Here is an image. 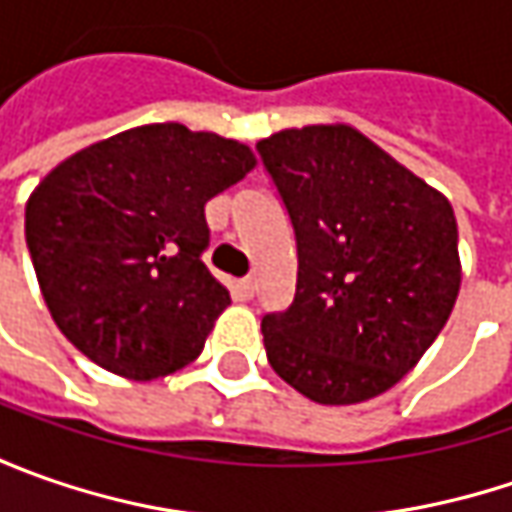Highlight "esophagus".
<instances>
[{"mask_svg":"<svg viewBox=\"0 0 512 512\" xmlns=\"http://www.w3.org/2000/svg\"><path fill=\"white\" fill-rule=\"evenodd\" d=\"M233 293H236V299H239V302H250V299H253V293H256L253 279H239L236 287H233Z\"/></svg>","mask_w":512,"mask_h":512,"instance_id":"34e87169","label":"esophagus"}]
</instances>
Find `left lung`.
Masks as SVG:
<instances>
[{"label": "left lung", "instance_id": "obj_1", "mask_svg": "<svg viewBox=\"0 0 512 512\" xmlns=\"http://www.w3.org/2000/svg\"><path fill=\"white\" fill-rule=\"evenodd\" d=\"M296 236V296L262 319L270 367L319 404L373 399L436 342L456 305L459 227L439 190L347 125L262 139Z\"/></svg>", "mask_w": 512, "mask_h": 512}]
</instances>
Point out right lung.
<instances>
[{
  "instance_id": "1",
  "label": "right lung",
  "mask_w": 512,
  "mask_h": 512,
  "mask_svg": "<svg viewBox=\"0 0 512 512\" xmlns=\"http://www.w3.org/2000/svg\"><path fill=\"white\" fill-rule=\"evenodd\" d=\"M253 165L242 142L162 122L50 170L25 207V242L68 342L136 382L193 362L230 305L202 262L205 205Z\"/></svg>"
}]
</instances>
